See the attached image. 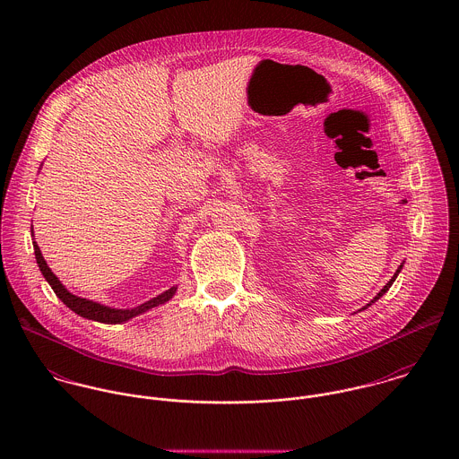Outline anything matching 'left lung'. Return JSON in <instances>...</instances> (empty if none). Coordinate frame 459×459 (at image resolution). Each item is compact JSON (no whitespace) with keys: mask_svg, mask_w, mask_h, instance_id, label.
Instances as JSON below:
<instances>
[{"mask_svg":"<svg viewBox=\"0 0 459 459\" xmlns=\"http://www.w3.org/2000/svg\"><path fill=\"white\" fill-rule=\"evenodd\" d=\"M401 268H403V263H401V264H399V266H397V270H395V273H394L393 279H391V281H389V282H387V284H385V286H384V288H382V290H380V293H378V295H377V297H375V299H373V300H371V302H369V304H368V306H364V307H362V309H368V307H369V306H371V304H375V302H377V300H378V299H380V297H384V295H385V293H387V291H389V288H391V286H393V282H394V281H395V277H397V273H399V272H401ZM362 309H360V311H362Z\"/></svg>","mask_w":459,"mask_h":459,"instance_id":"left-lung-1","label":"left lung"}]
</instances>
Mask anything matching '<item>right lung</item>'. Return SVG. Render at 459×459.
Here are the masks:
<instances>
[{"instance_id": "add662e5", "label": "right lung", "mask_w": 459, "mask_h": 459, "mask_svg": "<svg viewBox=\"0 0 459 459\" xmlns=\"http://www.w3.org/2000/svg\"><path fill=\"white\" fill-rule=\"evenodd\" d=\"M31 233H33V230H31ZM33 249H35V258H37V263H39V268H40L42 275L46 277V281L51 284V288L56 293V297L65 304L68 309H72L75 315H79V316H82L86 320H93V322H100V324H124V322L131 320V318L137 316V315L146 313L152 307H157V306L168 302L177 293V286H173V288L166 290L164 293L157 295L155 299H152V300H148V302H144V304H141L137 307H132V309L108 307V306H102L99 302L86 300V299H81L77 295H72L65 286L60 282V279L51 272V268L48 266V263L44 260L37 242H33Z\"/></svg>"}]
</instances>
